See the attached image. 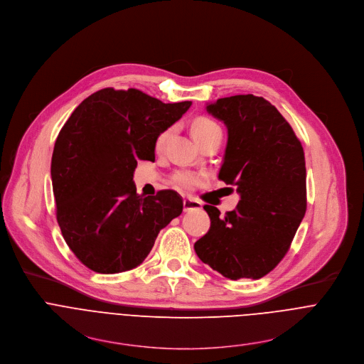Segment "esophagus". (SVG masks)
Here are the masks:
<instances>
[{"label": "esophagus", "instance_id": "obj_1", "mask_svg": "<svg viewBox=\"0 0 364 364\" xmlns=\"http://www.w3.org/2000/svg\"><path fill=\"white\" fill-rule=\"evenodd\" d=\"M200 207V203L193 198H185L183 199V211H191V210H199Z\"/></svg>", "mask_w": 364, "mask_h": 364}]
</instances>
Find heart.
Listing matches in <instances>:
<instances>
[{
  "label": "heart",
  "instance_id": "obj_1",
  "mask_svg": "<svg viewBox=\"0 0 364 364\" xmlns=\"http://www.w3.org/2000/svg\"><path fill=\"white\" fill-rule=\"evenodd\" d=\"M173 133V129H168L164 133H160L159 137L156 139V149L160 150L164 147L168 141V139L171 137V134ZM192 134L195 137V140L203 144L204 141L214 139V137H221L223 132L221 127L218 126L217 121H214L210 117H198L193 123H192ZM175 183L182 188V189H192L195 188L200 181H203V175L199 173H193V172H186V171H181L175 175Z\"/></svg>",
  "mask_w": 364,
  "mask_h": 364
}]
</instances>
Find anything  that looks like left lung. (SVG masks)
<instances>
[{"label":"left lung","mask_w":364,"mask_h":364,"mask_svg":"<svg viewBox=\"0 0 364 364\" xmlns=\"http://www.w3.org/2000/svg\"><path fill=\"white\" fill-rule=\"evenodd\" d=\"M228 140L218 178L235 186V210L221 217L205 205L211 227L193 249L223 276L260 279L288 253L306 211L304 149L288 121L262 97L234 95L207 104Z\"/></svg>","instance_id":"8db88e82"}]
</instances>
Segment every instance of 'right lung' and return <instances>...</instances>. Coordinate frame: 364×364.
<instances>
[{"instance_id": "1", "label": "right lung", "mask_w": 364, "mask_h": 364, "mask_svg": "<svg viewBox=\"0 0 364 364\" xmlns=\"http://www.w3.org/2000/svg\"><path fill=\"white\" fill-rule=\"evenodd\" d=\"M191 104L104 88L62 127L50 168L56 218L66 245L88 269L112 274L137 267L159 231L181 215L178 192L139 195L133 175L137 160H154L156 139Z\"/></svg>"}]
</instances>
